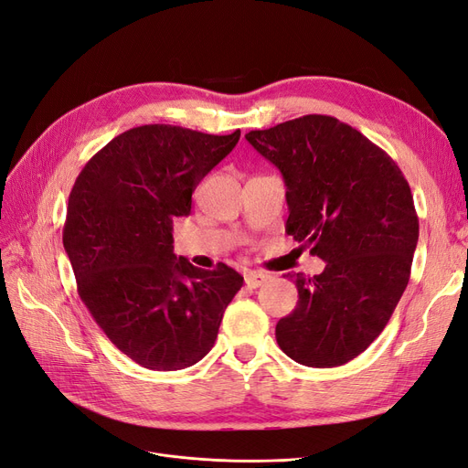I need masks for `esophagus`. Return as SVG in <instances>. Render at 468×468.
<instances>
[{
  "instance_id": "1",
  "label": "esophagus",
  "mask_w": 468,
  "mask_h": 468,
  "mask_svg": "<svg viewBox=\"0 0 468 468\" xmlns=\"http://www.w3.org/2000/svg\"><path fill=\"white\" fill-rule=\"evenodd\" d=\"M266 280H268V274H264V272H247L245 274V283H247V288H250V290H256Z\"/></svg>"
}]
</instances>
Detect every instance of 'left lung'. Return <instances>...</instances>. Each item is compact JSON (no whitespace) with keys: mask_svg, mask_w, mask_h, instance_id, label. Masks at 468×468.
Segmentation results:
<instances>
[{"mask_svg":"<svg viewBox=\"0 0 468 468\" xmlns=\"http://www.w3.org/2000/svg\"><path fill=\"white\" fill-rule=\"evenodd\" d=\"M249 144L285 180V233L326 262L295 274L297 307L276 324L285 356L309 367L348 364L383 333L410 280L414 198L399 165L335 116L307 114Z\"/></svg>","mask_w":468,"mask_h":468,"instance_id":"obj_1","label":"left lung"}]
</instances>
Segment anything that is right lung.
Wrapping results in <instances>:
<instances>
[{"label": "right lung", "instance_id": "right-lung-1", "mask_svg": "<svg viewBox=\"0 0 468 468\" xmlns=\"http://www.w3.org/2000/svg\"><path fill=\"white\" fill-rule=\"evenodd\" d=\"M239 138L240 130L212 135L145 124L116 135L75 178L64 249L78 293L107 338L142 367L176 371L200 361L243 285L223 262L202 270L176 259L171 233Z\"/></svg>", "mask_w": 468, "mask_h": 468}]
</instances>
